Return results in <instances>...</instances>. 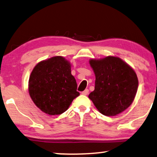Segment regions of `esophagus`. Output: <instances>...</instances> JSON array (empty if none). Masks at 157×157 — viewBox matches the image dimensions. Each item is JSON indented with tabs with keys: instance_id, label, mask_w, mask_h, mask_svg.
<instances>
[{
	"instance_id": "esophagus-1",
	"label": "esophagus",
	"mask_w": 157,
	"mask_h": 157,
	"mask_svg": "<svg viewBox=\"0 0 157 157\" xmlns=\"http://www.w3.org/2000/svg\"><path fill=\"white\" fill-rule=\"evenodd\" d=\"M82 94L83 95H87L88 94H89V90H87V89H86L85 91H83V92H82Z\"/></svg>"
}]
</instances>
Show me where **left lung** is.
Segmentation results:
<instances>
[{"label":"left lung","mask_w":157,"mask_h":157,"mask_svg":"<svg viewBox=\"0 0 157 157\" xmlns=\"http://www.w3.org/2000/svg\"><path fill=\"white\" fill-rule=\"evenodd\" d=\"M95 74L94 90L89 94L96 108L106 116L122 113L134 101L138 79L127 63L116 56L90 59Z\"/></svg>","instance_id":"left-lung-1"}]
</instances>
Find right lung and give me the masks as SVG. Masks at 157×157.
I'll list each match as a JSON object with an SVG mask.
<instances>
[{
  "mask_svg": "<svg viewBox=\"0 0 157 157\" xmlns=\"http://www.w3.org/2000/svg\"><path fill=\"white\" fill-rule=\"evenodd\" d=\"M71 63L63 56H54L37 63L30 75L28 85L34 104L51 116L67 111L79 95Z\"/></svg>",
  "mask_w": 157,
  "mask_h": 157,
  "instance_id": "1",
  "label": "right lung"
}]
</instances>
